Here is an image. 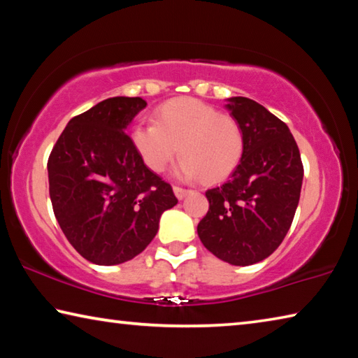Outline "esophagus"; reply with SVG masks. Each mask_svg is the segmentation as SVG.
Masks as SVG:
<instances>
[{"label": "esophagus", "mask_w": 358, "mask_h": 358, "mask_svg": "<svg viewBox=\"0 0 358 358\" xmlns=\"http://www.w3.org/2000/svg\"><path fill=\"white\" fill-rule=\"evenodd\" d=\"M173 192H175V196H177L181 201V199H185L187 196L189 189H185V187H181V186H173Z\"/></svg>", "instance_id": "1"}]
</instances>
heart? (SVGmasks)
<instances>
[{"mask_svg":"<svg viewBox=\"0 0 358 358\" xmlns=\"http://www.w3.org/2000/svg\"><path fill=\"white\" fill-rule=\"evenodd\" d=\"M132 142L153 172H164L180 151V177H199L207 185L226 180L245 151L238 121L194 98L162 104L156 112V123L138 124Z\"/></svg>","mask_w":358,"mask_h":358,"instance_id":"b5f03b06","label":"heart"}]
</instances>
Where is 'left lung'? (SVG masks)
<instances>
[{"mask_svg": "<svg viewBox=\"0 0 358 358\" xmlns=\"http://www.w3.org/2000/svg\"><path fill=\"white\" fill-rule=\"evenodd\" d=\"M227 101L243 131V157L227 183L205 192L210 208L197 234L217 259L245 266L282 243L300 201L303 164L284 121L243 96Z\"/></svg>", "mask_w": 358, "mask_h": 358, "instance_id": "obj_1", "label": "left lung"}]
</instances>
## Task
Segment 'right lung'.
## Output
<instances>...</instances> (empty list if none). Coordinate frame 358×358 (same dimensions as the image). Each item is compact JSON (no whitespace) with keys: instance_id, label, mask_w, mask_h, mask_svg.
Returning a JSON list of instances; mask_svg holds the SVG:
<instances>
[{"instance_id":"add662e5","label":"right lung","mask_w":358,"mask_h":358,"mask_svg":"<svg viewBox=\"0 0 358 358\" xmlns=\"http://www.w3.org/2000/svg\"><path fill=\"white\" fill-rule=\"evenodd\" d=\"M145 107L142 98L126 96L99 102L69 121L48 156L53 213L74 250L96 265L141 254L161 215L178 203L124 132Z\"/></svg>"}]
</instances>
